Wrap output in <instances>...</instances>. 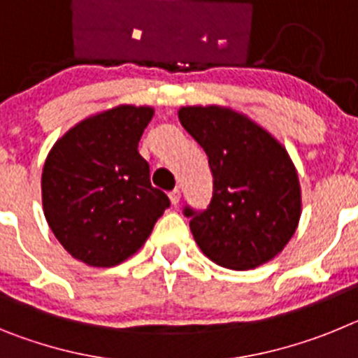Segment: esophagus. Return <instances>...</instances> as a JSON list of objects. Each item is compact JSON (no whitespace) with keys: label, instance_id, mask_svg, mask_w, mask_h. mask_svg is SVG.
<instances>
[{"label":"esophagus","instance_id":"34e87169","mask_svg":"<svg viewBox=\"0 0 358 358\" xmlns=\"http://www.w3.org/2000/svg\"><path fill=\"white\" fill-rule=\"evenodd\" d=\"M169 199L170 202H172V206H177L179 201H181V192H179V189H173V192H170L169 194Z\"/></svg>","mask_w":358,"mask_h":358}]
</instances>
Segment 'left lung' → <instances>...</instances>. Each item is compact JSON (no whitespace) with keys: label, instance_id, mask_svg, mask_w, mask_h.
Instances as JSON below:
<instances>
[{"label":"left lung","instance_id":"left-lung-1","mask_svg":"<svg viewBox=\"0 0 358 358\" xmlns=\"http://www.w3.org/2000/svg\"><path fill=\"white\" fill-rule=\"evenodd\" d=\"M179 122L204 148L213 173L208 210L185 208L201 251L235 271L271 262L292 238L301 217V188L289 152L229 107H181Z\"/></svg>","mask_w":358,"mask_h":358}]
</instances>
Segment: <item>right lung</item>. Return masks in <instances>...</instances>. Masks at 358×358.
<instances>
[{"instance_id":"1","label":"right lung","mask_w":358,"mask_h":358,"mask_svg":"<svg viewBox=\"0 0 358 358\" xmlns=\"http://www.w3.org/2000/svg\"><path fill=\"white\" fill-rule=\"evenodd\" d=\"M154 116L118 106L82 120L50 150L41 177L46 222L91 267H115L147 242L169 197L150 185L138 143Z\"/></svg>"}]
</instances>
